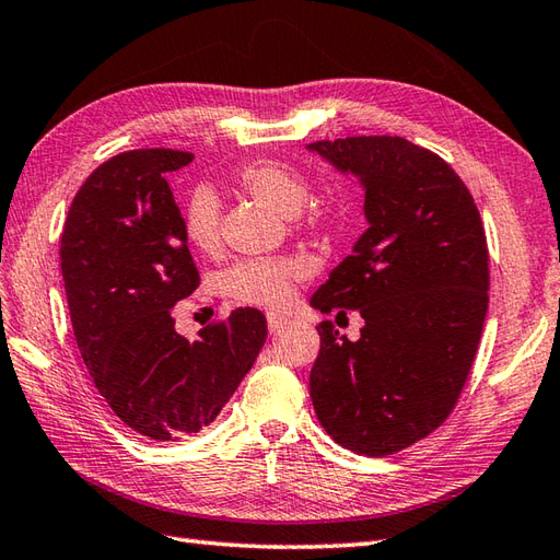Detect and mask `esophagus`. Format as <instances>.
Wrapping results in <instances>:
<instances>
[{
	"mask_svg": "<svg viewBox=\"0 0 560 560\" xmlns=\"http://www.w3.org/2000/svg\"><path fill=\"white\" fill-rule=\"evenodd\" d=\"M284 323H288V318H282V316H278V314H268V328H270V332H276V330H280Z\"/></svg>",
	"mask_w": 560,
	"mask_h": 560,
	"instance_id": "obj_1",
	"label": "esophagus"
}]
</instances>
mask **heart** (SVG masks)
Masks as SVG:
<instances>
[{
    "instance_id": "heart-1",
    "label": "heart",
    "mask_w": 560,
    "mask_h": 560,
    "mask_svg": "<svg viewBox=\"0 0 560 560\" xmlns=\"http://www.w3.org/2000/svg\"><path fill=\"white\" fill-rule=\"evenodd\" d=\"M237 182L244 191L252 194L282 215H294L308 201V182L300 170L278 163V160H256L240 170ZM304 222L314 225V215H304ZM184 234L189 244L201 254H213L220 246V203L213 191L198 189L186 206ZM304 276L300 258H246L222 272L220 288L230 300L280 308L290 302L292 284Z\"/></svg>"
}]
</instances>
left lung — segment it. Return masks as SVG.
<instances>
[{
    "mask_svg": "<svg viewBox=\"0 0 560 560\" xmlns=\"http://www.w3.org/2000/svg\"><path fill=\"white\" fill-rule=\"evenodd\" d=\"M364 186L369 230L312 296L364 318L357 342L318 326L308 390L342 448L383 457L436 431L475 362L489 308V248L475 198L436 153L400 136L308 143Z\"/></svg>",
    "mask_w": 560,
    "mask_h": 560,
    "instance_id": "left-lung-1",
    "label": "left lung"
}]
</instances>
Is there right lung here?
Instances as JSON below:
<instances>
[{
    "instance_id": "1",
    "label": "right lung",
    "mask_w": 560,
    "mask_h": 560,
    "mask_svg": "<svg viewBox=\"0 0 560 560\" xmlns=\"http://www.w3.org/2000/svg\"><path fill=\"white\" fill-rule=\"evenodd\" d=\"M194 160L139 148L97 167L61 232L73 335L97 393L141 436L177 441L213 421L266 342V316L234 308L186 340L172 306L201 278L167 175Z\"/></svg>"
}]
</instances>
